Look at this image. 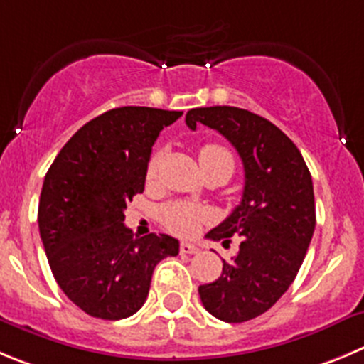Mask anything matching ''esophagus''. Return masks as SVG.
<instances>
[{
  "label": "esophagus",
  "mask_w": 364,
  "mask_h": 364,
  "mask_svg": "<svg viewBox=\"0 0 364 364\" xmlns=\"http://www.w3.org/2000/svg\"><path fill=\"white\" fill-rule=\"evenodd\" d=\"M179 253H183V255H196V253H199V247L196 246V244L181 242V244H179Z\"/></svg>",
  "instance_id": "1"
}]
</instances>
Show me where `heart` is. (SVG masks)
I'll return each instance as SVG.
<instances>
[{
	"mask_svg": "<svg viewBox=\"0 0 364 364\" xmlns=\"http://www.w3.org/2000/svg\"><path fill=\"white\" fill-rule=\"evenodd\" d=\"M199 161H201L203 171L208 168H224L232 176L233 168H235V158L232 152L223 145L217 144H206L203 145L199 151ZM159 163V152H156L151 158L147 166V178H154L156 171H158ZM210 213L205 206L196 205L190 201H171L161 206L159 210V219L165 224V228L168 232L176 233L181 237H190L193 233H198L203 224L208 220Z\"/></svg>",
	"mask_w": 364,
	"mask_h": 364,
	"instance_id": "1",
	"label": "heart"
}]
</instances>
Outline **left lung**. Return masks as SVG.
<instances>
[{
	"mask_svg": "<svg viewBox=\"0 0 364 364\" xmlns=\"http://www.w3.org/2000/svg\"><path fill=\"white\" fill-rule=\"evenodd\" d=\"M186 125H208L239 152L244 165L240 205L206 233L230 246L240 237L239 253L223 260V273L199 285L203 305L228 323L264 314L289 289L305 259L316 226L312 178L296 145L274 124L251 111L213 105L186 113Z\"/></svg>",
	"mask_w": 364,
	"mask_h": 364,
	"instance_id": "8db88e82",
	"label": "left lung"
}]
</instances>
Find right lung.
Instances as JSON below:
<instances>
[{"label": "right lung", "mask_w": 364, "mask_h": 364, "mask_svg": "<svg viewBox=\"0 0 364 364\" xmlns=\"http://www.w3.org/2000/svg\"><path fill=\"white\" fill-rule=\"evenodd\" d=\"M181 111L117 107L71 136L44 176L39 233L57 284L86 314L122 320L140 311L159 260L178 239H136L124 224L127 203L145 188L152 145Z\"/></svg>", "instance_id": "1"}]
</instances>
